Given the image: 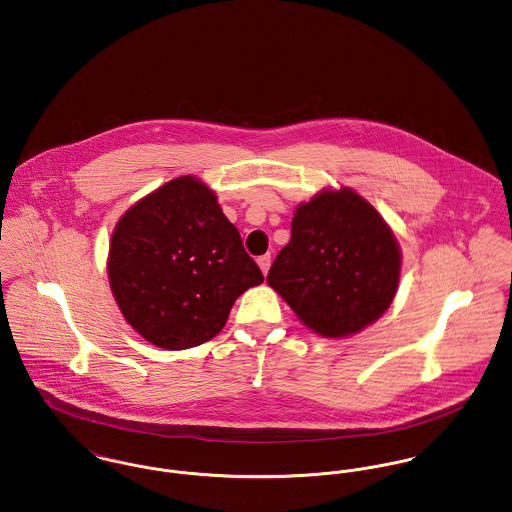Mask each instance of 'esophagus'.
Segmentation results:
<instances>
[{
  "label": "esophagus",
  "instance_id": "obj_1",
  "mask_svg": "<svg viewBox=\"0 0 512 512\" xmlns=\"http://www.w3.org/2000/svg\"><path fill=\"white\" fill-rule=\"evenodd\" d=\"M257 263H259L263 275H267V273H269V267H271V255H269V253H267V255H261V257L257 259Z\"/></svg>",
  "mask_w": 512,
  "mask_h": 512
}]
</instances>
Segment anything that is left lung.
I'll use <instances>...</instances> for the list:
<instances>
[{
  "label": "left lung",
  "instance_id": "obj_1",
  "mask_svg": "<svg viewBox=\"0 0 512 512\" xmlns=\"http://www.w3.org/2000/svg\"><path fill=\"white\" fill-rule=\"evenodd\" d=\"M399 267L388 224L364 198L341 189L296 208L292 237L267 280L310 329L345 337L390 308Z\"/></svg>",
  "mask_w": 512,
  "mask_h": 512
}]
</instances>
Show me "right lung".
<instances>
[{"mask_svg": "<svg viewBox=\"0 0 512 512\" xmlns=\"http://www.w3.org/2000/svg\"><path fill=\"white\" fill-rule=\"evenodd\" d=\"M109 280L120 312L146 341L181 351L218 335L237 296L263 273L216 195L177 177L120 218Z\"/></svg>", "mask_w": 512, "mask_h": 512, "instance_id": "add662e5", "label": "right lung"}]
</instances>
